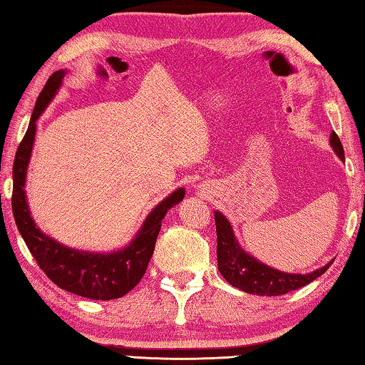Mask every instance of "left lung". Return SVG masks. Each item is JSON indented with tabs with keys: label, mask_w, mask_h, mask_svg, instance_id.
<instances>
[{
	"label": "left lung",
	"mask_w": 365,
	"mask_h": 365,
	"mask_svg": "<svg viewBox=\"0 0 365 365\" xmlns=\"http://www.w3.org/2000/svg\"><path fill=\"white\" fill-rule=\"evenodd\" d=\"M331 147L337 153L341 161H345L344 147L339 135L335 131L331 133ZM215 225H217V258H218V270L225 277V280L232 284L234 288H239L248 294L256 296H280L287 294L289 291H294L305 287L310 282L317 280L331 267L334 261H329L326 266L313 270L310 274H288L282 270L267 266L259 259L248 255L240 247L239 240L235 239V234L230 221L221 212H215Z\"/></svg>",
	"instance_id": "8db88e82"
}]
</instances>
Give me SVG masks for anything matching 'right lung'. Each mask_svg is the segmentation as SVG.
<instances>
[{
	"instance_id": "1",
	"label": "right lung",
	"mask_w": 365,
	"mask_h": 365,
	"mask_svg": "<svg viewBox=\"0 0 365 365\" xmlns=\"http://www.w3.org/2000/svg\"><path fill=\"white\" fill-rule=\"evenodd\" d=\"M64 76L66 71L60 69L48 77L36 101L25 138L17 148L12 169V213L30 253L56 287L93 301H110L128 294L144 277L161 230V221L169 209L182 202L185 188H177L155 205L130 244L117 252H82L63 245L42 232L36 226L28 207L25 195L26 173L34 144L36 121L58 93Z\"/></svg>"
}]
</instances>
